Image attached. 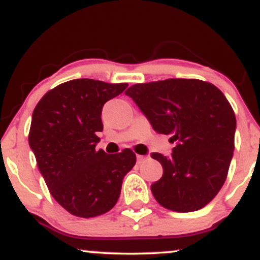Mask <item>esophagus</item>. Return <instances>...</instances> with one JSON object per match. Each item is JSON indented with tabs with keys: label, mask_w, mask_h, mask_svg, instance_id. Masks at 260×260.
Listing matches in <instances>:
<instances>
[{
	"label": "esophagus",
	"mask_w": 260,
	"mask_h": 260,
	"mask_svg": "<svg viewBox=\"0 0 260 260\" xmlns=\"http://www.w3.org/2000/svg\"><path fill=\"white\" fill-rule=\"evenodd\" d=\"M136 158H138V162L139 163H141V162H144L146 158H147V156H142V154H138V156H136Z\"/></svg>",
	"instance_id": "34e87169"
}]
</instances>
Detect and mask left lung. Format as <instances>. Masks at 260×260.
Wrapping results in <instances>:
<instances>
[{
	"instance_id": "1",
	"label": "left lung",
	"mask_w": 260,
	"mask_h": 260,
	"mask_svg": "<svg viewBox=\"0 0 260 260\" xmlns=\"http://www.w3.org/2000/svg\"><path fill=\"white\" fill-rule=\"evenodd\" d=\"M125 94L176 144L171 156L151 153L163 168L151 185L154 199L177 212L204 208L222 188L235 150L236 116L223 93L200 80L169 78L134 84Z\"/></svg>"
}]
</instances>
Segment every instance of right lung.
Instances as JSON below:
<instances>
[{
  "instance_id": "obj_1",
  "label": "right lung",
  "mask_w": 260,
  "mask_h": 260,
  "mask_svg": "<svg viewBox=\"0 0 260 260\" xmlns=\"http://www.w3.org/2000/svg\"><path fill=\"white\" fill-rule=\"evenodd\" d=\"M126 87L89 78L69 81L46 93L31 115L29 146L40 173L52 198L75 216L109 211L135 166L129 148L115 154L95 150L103 106Z\"/></svg>"
}]
</instances>
